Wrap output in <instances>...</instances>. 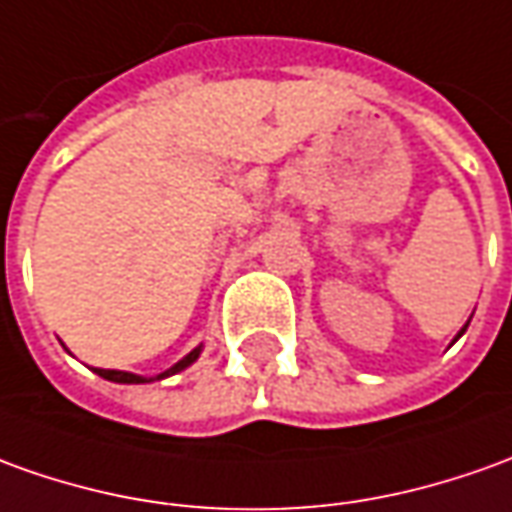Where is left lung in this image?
Masks as SVG:
<instances>
[{
  "mask_svg": "<svg viewBox=\"0 0 512 512\" xmlns=\"http://www.w3.org/2000/svg\"><path fill=\"white\" fill-rule=\"evenodd\" d=\"M468 323H471V320H468ZM468 323H465V326H463V329H460V331H457V337H454V340H460V337H463V334H465V329H468ZM454 340H451V343H454Z\"/></svg>",
  "mask_w": 512,
  "mask_h": 512,
  "instance_id": "8db88e82",
  "label": "left lung"
}]
</instances>
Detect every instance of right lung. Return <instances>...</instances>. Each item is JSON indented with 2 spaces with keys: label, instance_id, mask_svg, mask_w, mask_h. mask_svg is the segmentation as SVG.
I'll use <instances>...</instances> for the list:
<instances>
[{
  "label": "right lung",
  "instance_id": "obj_1",
  "mask_svg": "<svg viewBox=\"0 0 512 512\" xmlns=\"http://www.w3.org/2000/svg\"><path fill=\"white\" fill-rule=\"evenodd\" d=\"M200 351H203V345H197V348H192L189 354L183 359H178L172 368H167L164 373H158V376H139V373H130V370H105V368H91L97 376H102V379H108V382H116V384H147V382H161V379H167V376H175V373H181V370H186L192 362H197V357H200Z\"/></svg>",
  "mask_w": 512,
  "mask_h": 512
}]
</instances>
